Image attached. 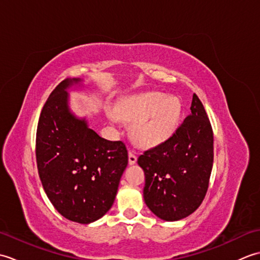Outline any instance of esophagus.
Segmentation results:
<instances>
[{"mask_svg":"<svg viewBox=\"0 0 260 260\" xmlns=\"http://www.w3.org/2000/svg\"><path fill=\"white\" fill-rule=\"evenodd\" d=\"M136 161H137L136 154L133 151H129V153H128V163L131 165H133V164L136 163Z\"/></svg>","mask_w":260,"mask_h":260,"instance_id":"1","label":"esophagus"}]
</instances>
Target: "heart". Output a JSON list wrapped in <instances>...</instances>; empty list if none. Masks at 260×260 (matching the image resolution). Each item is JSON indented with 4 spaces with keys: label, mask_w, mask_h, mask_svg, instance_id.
Masks as SVG:
<instances>
[{
    "label": "heart",
    "mask_w": 260,
    "mask_h": 260,
    "mask_svg": "<svg viewBox=\"0 0 260 260\" xmlns=\"http://www.w3.org/2000/svg\"><path fill=\"white\" fill-rule=\"evenodd\" d=\"M181 110L178 97L145 92L121 99L114 115L125 123H133L131 134L137 144L151 147L161 144L174 133Z\"/></svg>",
    "instance_id": "b5f03b06"
}]
</instances>
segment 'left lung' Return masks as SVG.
I'll return each instance as SVG.
<instances>
[{"label":"left lung","instance_id":"obj_1","mask_svg":"<svg viewBox=\"0 0 260 260\" xmlns=\"http://www.w3.org/2000/svg\"><path fill=\"white\" fill-rule=\"evenodd\" d=\"M191 113L175 133L140 155L144 201L165 221H178L200 207L213 164V132L203 105L193 93Z\"/></svg>","mask_w":260,"mask_h":260}]
</instances>
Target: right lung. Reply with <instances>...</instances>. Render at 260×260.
Wrapping results in <instances>:
<instances>
[{
    "label": "right lung",
    "instance_id": "1",
    "mask_svg": "<svg viewBox=\"0 0 260 260\" xmlns=\"http://www.w3.org/2000/svg\"><path fill=\"white\" fill-rule=\"evenodd\" d=\"M81 79L54 88L39 118L37 165L47 197L70 221L88 224L112 208L128 153L120 141H107L70 112L67 89Z\"/></svg>",
    "mask_w": 260,
    "mask_h": 260
}]
</instances>
